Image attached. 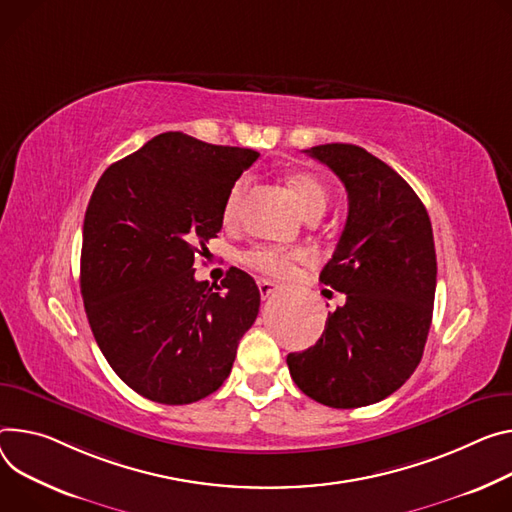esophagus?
<instances>
[{"label": "esophagus", "instance_id": "esophagus-1", "mask_svg": "<svg viewBox=\"0 0 512 512\" xmlns=\"http://www.w3.org/2000/svg\"><path fill=\"white\" fill-rule=\"evenodd\" d=\"M257 286H259V294H261L263 300H267L269 296H273V294L277 292V288H280V286H277V284L271 282V280H259Z\"/></svg>", "mask_w": 512, "mask_h": 512}]
</instances>
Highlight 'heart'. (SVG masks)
Here are the masks:
<instances>
[{
    "instance_id": "1",
    "label": "heart",
    "mask_w": 512,
    "mask_h": 512,
    "mask_svg": "<svg viewBox=\"0 0 512 512\" xmlns=\"http://www.w3.org/2000/svg\"><path fill=\"white\" fill-rule=\"evenodd\" d=\"M247 177L237 179L230 185V190L224 200V218H232L247 192ZM290 190L294 192L300 210L306 218L310 216H322L324 210L329 206V192L324 188L322 181L310 173H292L288 177ZM302 251H288V249H277V247H255L243 255V261L267 275H284L292 267L294 261L302 259Z\"/></svg>"
}]
</instances>
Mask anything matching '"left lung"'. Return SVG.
I'll use <instances>...</instances> for the list:
<instances>
[{"label":"left lung","instance_id":"left-lung-1","mask_svg":"<svg viewBox=\"0 0 512 512\" xmlns=\"http://www.w3.org/2000/svg\"><path fill=\"white\" fill-rule=\"evenodd\" d=\"M343 181L349 214L320 282L345 294L314 347L288 355L296 386L331 408L396 392L421 363L433 318L437 257L425 204L361 147L306 149Z\"/></svg>","mask_w":512,"mask_h":512}]
</instances>
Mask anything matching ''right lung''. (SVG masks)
<instances>
[{
	"label": "right lung",
	"instance_id": "right-lung-1",
	"mask_svg": "<svg viewBox=\"0 0 512 512\" xmlns=\"http://www.w3.org/2000/svg\"><path fill=\"white\" fill-rule=\"evenodd\" d=\"M253 149L163 132L110 165L85 210L81 296L116 376L159 404H192L228 378L259 314L253 277L198 282L194 259L222 228L224 200Z\"/></svg>",
	"mask_w": 512,
	"mask_h": 512
}]
</instances>
